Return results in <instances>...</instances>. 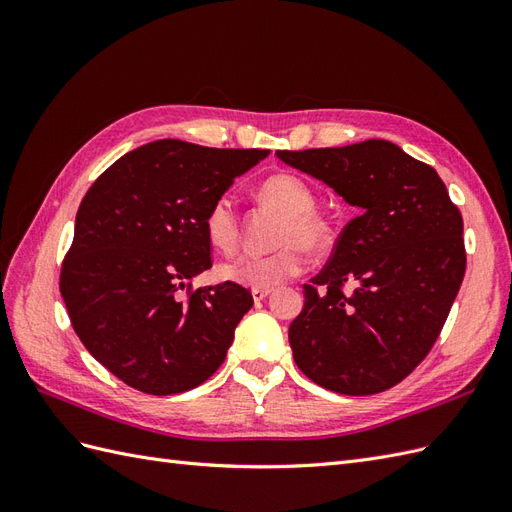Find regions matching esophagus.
Listing matches in <instances>:
<instances>
[{
    "label": "esophagus",
    "instance_id": "34e87169",
    "mask_svg": "<svg viewBox=\"0 0 512 512\" xmlns=\"http://www.w3.org/2000/svg\"><path fill=\"white\" fill-rule=\"evenodd\" d=\"M271 294V290L269 288H252V297H254V301L256 303H260V301H265L267 297Z\"/></svg>",
    "mask_w": 512,
    "mask_h": 512
}]
</instances>
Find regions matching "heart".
Listing matches in <instances>:
<instances>
[{
	"label": "heart",
	"mask_w": 512,
	"mask_h": 512,
	"mask_svg": "<svg viewBox=\"0 0 512 512\" xmlns=\"http://www.w3.org/2000/svg\"><path fill=\"white\" fill-rule=\"evenodd\" d=\"M258 194L284 213L269 254H239L220 267L232 284L250 288H275L305 269L303 245L318 250L329 241V226L314 211L316 198L309 185L292 173H275L260 183ZM205 235L213 247L230 252L239 241V218L230 196H218L205 213Z\"/></svg>",
	"instance_id": "heart-1"
}]
</instances>
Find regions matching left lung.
Instances as JSON below:
<instances>
[{"instance_id":"8db88e82","label":"left lung","mask_w":512,"mask_h":512,"mask_svg":"<svg viewBox=\"0 0 512 512\" xmlns=\"http://www.w3.org/2000/svg\"><path fill=\"white\" fill-rule=\"evenodd\" d=\"M275 156L359 209L303 286L288 329L294 363L333 393L391 389L436 344L463 282L461 213L436 170L389 141Z\"/></svg>"}]
</instances>
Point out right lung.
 <instances>
[{"mask_svg": "<svg viewBox=\"0 0 512 512\" xmlns=\"http://www.w3.org/2000/svg\"><path fill=\"white\" fill-rule=\"evenodd\" d=\"M267 156L164 138L126 153L85 194L59 290L83 346L132 389L183 393L224 363L252 292L190 282L211 269L209 205Z\"/></svg>", "mask_w": 512, "mask_h": 512, "instance_id": "1", "label": "right lung"}]
</instances>
